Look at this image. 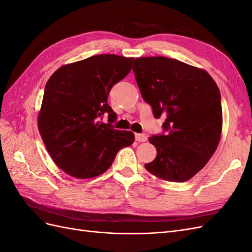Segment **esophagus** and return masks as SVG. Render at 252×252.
I'll use <instances>...</instances> for the list:
<instances>
[{
	"label": "esophagus",
	"instance_id": "1",
	"mask_svg": "<svg viewBox=\"0 0 252 252\" xmlns=\"http://www.w3.org/2000/svg\"><path fill=\"white\" fill-rule=\"evenodd\" d=\"M135 140L138 142H146L147 135L143 134V133H135Z\"/></svg>",
	"mask_w": 252,
	"mask_h": 252
}]
</instances>
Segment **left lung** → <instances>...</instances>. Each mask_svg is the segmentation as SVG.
<instances>
[{"instance_id": "left-lung-1", "label": "left lung", "mask_w": 252, "mask_h": 252, "mask_svg": "<svg viewBox=\"0 0 252 252\" xmlns=\"http://www.w3.org/2000/svg\"><path fill=\"white\" fill-rule=\"evenodd\" d=\"M132 70L155 118L165 119V134L149 138L157 157L145 168L164 181L186 182L208 163L220 139L217 83L204 69L166 57L136 58Z\"/></svg>"}]
</instances>
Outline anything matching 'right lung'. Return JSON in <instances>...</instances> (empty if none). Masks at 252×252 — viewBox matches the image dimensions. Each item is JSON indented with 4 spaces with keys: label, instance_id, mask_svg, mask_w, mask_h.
Instances as JSON below:
<instances>
[{
    "label": "right lung",
    "instance_id": "right-lung-1",
    "mask_svg": "<svg viewBox=\"0 0 252 252\" xmlns=\"http://www.w3.org/2000/svg\"><path fill=\"white\" fill-rule=\"evenodd\" d=\"M133 58L98 55L60 67L46 83L37 127L48 154L77 179L95 178L111 166L134 133L113 129L117 113L108 105L114 84L130 72Z\"/></svg>",
    "mask_w": 252,
    "mask_h": 252
}]
</instances>
